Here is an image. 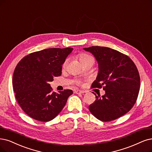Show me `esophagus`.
<instances>
[{
	"mask_svg": "<svg viewBox=\"0 0 152 152\" xmlns=\"http://www.w3.org/2000/svg\"><path fill=\"white\" fill-rule=\"evenodd\" d=\"M74 93L76 94H81V93H85V91H82V90H79V89H77V90H75Z\"/></svg>",
	"mask_w": 152,
	"mask_h": 152,
	"instance_id": "1",
	"label": "esophagus"
}]
</instances>
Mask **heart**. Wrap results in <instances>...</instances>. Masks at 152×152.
<instances>
[{
    "label": "heart",
    "instance_id": "obj_1",
    "mask_svg": "<svg viewBox=\"0 0 152 152\" xmlns=\"http://www.w3.org/2000/svg\"><path fill=\"white\" fill-rule=\"evenodd\" d=\"M79 59H80L81 63L82 64L83 63H86V62H88V61H94L92 56H89L88 54H80L79 55ZM67 61H68V60H67V59H66L64 61V62L63 63V67H65L66 66V65L67 64ZM77 83L80 84V82L78 81Z\"/></svg>",
    "mask_w": 152,
    "mask_h": 152
}]
</instances>
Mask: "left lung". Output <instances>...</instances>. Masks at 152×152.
<instances>
[{
    "instance_id": "left-lung-1",
    "label": "left lung",
    "mask_w": 152,
    "mask_h": 152,
    "mask_svg": "<svg viewBox=\"0 0 152 152\" xmlns=\"http://www.w3.org/2000/svg\"><path fill=\"white\" fill-rule=\"evenodd\" d=\"M91 53L98 64L96 79L92 88L105 91L102 97L96 96L89 110L102 121L116 120L130 111L135 103L140 87L138 71L133 61L116 50L106 47L83 48Z\"/></svg>"
}]
</instances>
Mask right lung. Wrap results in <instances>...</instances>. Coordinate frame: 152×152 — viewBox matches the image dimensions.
Here are the masks:
<instances>
[{"mask_svg": "<svg viewBox=\"0 0 152 152\" xmlns=\"http://www.w3.org/2000/svg\"><path fill=\"white\" fill-rule=\"evenodd\" d=\"M73 50L71 48H49L22 58L14 72L12 84L21 108L32 118L47 122L64 107L71 89L53 92L49 82L62 74V65Z\"/></svg>", "mask_w": 152, "mask_h": 152, "instance_id": "right-lung-1", "label": "right lung"}]
</instances>
